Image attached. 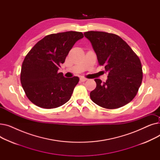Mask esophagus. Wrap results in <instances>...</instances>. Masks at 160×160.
<instances>
[{
	"mask_svg": "<svg viewBox=\"0 0 160 160\" xmlns=\"http://www.w3.org/2000/svg\"><path fill=\"white\" fill-rule=\"evenodd\" d=\"M88 79L87 78H84V77H81V78H80V80L81 81V82H85V81H86Z\"/></svg>",
	"mask_w": 160,
	"mask_h": 160,
	"instance_id": "1",
	"label": "esophagus"
}]
</instances>
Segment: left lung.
<instances>
[{
  "mask_svg": "<svg viewBox=\"0 0 160 160\" xmlns=\"http://www.w3.org/2000/svg\"><path fill=\"white\" fill-rule=\"evenodd\" d=\"M85 37L91 43L100 65H104L108 79H95L96 88L90 93L92 101L106 109L127 104L138 93L142 79L141 63L130 47L119 36L89 31Z\"/></svg>",
  "mask_w": 160,
  "mask_h": 160,
  "instance_id": "8db88e82",
  "label": "left lung"
}]
</instances>
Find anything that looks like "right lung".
I'll return each instance as SVG.
<instances>
[{"label":"right lung","instance_id":"add662e5","mask_svg":"<svg viewBox=\"0 0 160 160\" xmlns=\"http://www.w3.org/2000/svg\"><path fill=\"white\" fill-rule=\"evenodd\" d=\"M82 32L69 31L46 36L25 56L21 82L28 98L45 109L60 107L69 101L79 78H67L58 72Z\"/></svg>","mask_w":160,"mask_h":160}]
</instances>
